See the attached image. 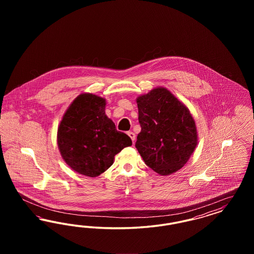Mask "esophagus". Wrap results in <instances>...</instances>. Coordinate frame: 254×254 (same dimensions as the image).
Here are the masks:
<instances>
[{"instance_id": "1", "label": "esophagus", "mask_w": 254, "mask_h": 254, "mask_svg": "<svg viewBox=\"0 0 254 254\" xmlns=\"http://www.w3.org/2000/svg\"><path fill=\"white\" fill-rule=\"evenodd\" d=\"M127 135L131 138V140H132V143L134 144L135 143V139H136V135H135V133L131 132V131H128L127 132Z\"/></svg>"}]
</instances>
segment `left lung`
Segmentation results:
<instances>
[{
  "label": "left lung",
  "instance_id": "left-lung-1",
  "mask_svg": "<svg viewBox=\"0 0 254 254\" xmlns=\"http://www.w3.org/2000/svg\"><path fill=\"white\" fill-rule=\"evenodd\" d=\"M136 102L142 129L135 146L145 165L160 175L178 171L198 143L190 109L163 86L137 97Z\"/></svg>",
  "mask_w": 254,
  "mask_h": 254
}]
</instances>
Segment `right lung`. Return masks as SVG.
<instances>
[{
    "label": "right lung",
    "mask_w": 254,
    "mask_h": 254,
    "mask_svg": "<svg viewBox=\"0 0 254 254\" xmlns=\"http://www.w3.org/2000/svg\"><path fill=\"white\" fill-rule=\"evenodd\" d=\"M106 99L82 93L64 112L57 131V144L66 165L79 174L97 177L132 141L118 131L106 115Z\"/></svg>",
    "instance_id": "obj_1"
}]
</instances>
